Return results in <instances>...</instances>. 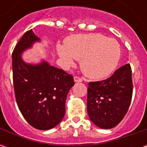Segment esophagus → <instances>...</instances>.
<instances>
[{
    "label": "esophagus",
    "instance_id": "34e87169",
    "mask_svg": "<svg viewBox=\"0 0 147 147\" xmlns=\"http://www.w3.org/2000/svg\"><path fill=\"white\" fill-rule=\"evenodd\" d=\"M74 81H75L76 83H80V82H82L83 80H82V79H81V78H80V77L75 76L74 77Z\"/></svg>",
    "mask_w": 147,
    "mask_h": 147
}]
</instances>
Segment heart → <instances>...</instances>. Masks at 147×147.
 Segmentation results:
<instances>
[{"mask_svg":"<svg viewBox=\"0 0 147 147\" xmlns=\"http://www.w3.org/2000/svg\"><path fill=\"white\" fill-rule=\"evenodd\" d=\"M57 51L65 67L81 60V67L92 79L109 76L117 67L120 58V46L112 38L100 34H80L68 37L65 45L57 44Z\"/></svg>","mask_w":147,"mask_h":147,"instance_id":"heart-1","label":"heart"}]
</instances>
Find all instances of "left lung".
I'll return each instance as SVG.
<instances>
[{"instance_id":"obj_1","label":"left lung","mask_w":147,"mask_h":147,"mask_svg":"<svg viewBox=\"0 0 147 147\" xmlns=\"http://www.w3.org/2000/svg\"><path fill=\"white\" fill-rule=\"evenodd\" d=\"M131 97V69L127 64L109 79L89 83L87 113L90 120L100 128H113L123 120Z\"/></svg>"}]
</instances>
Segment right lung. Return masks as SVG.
Returning a JSON list of instances; mask_svg holds the SVG:
<instances>
[{"label":"right lung","instance_id":"obj_1","mask_svg":"<svg viewBox=\"0 0 147 147\" xmlns=\"http://www.w3.org/2000/svg\"><path fill=\"white\" fill-rule=\"evenodd\" d=\"M41 39L33 30L27 31L12 53V73L16 99L25 120L38 130L51 129L63 120L73 77L45 60L29 64L22 54Z\"/></svg>","mask_w":147,"mask_h":147}]
</instances>
